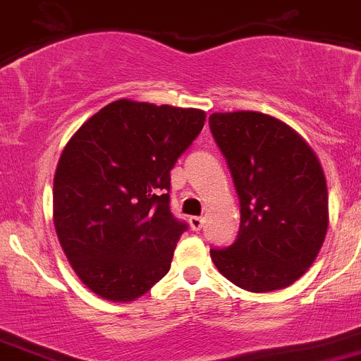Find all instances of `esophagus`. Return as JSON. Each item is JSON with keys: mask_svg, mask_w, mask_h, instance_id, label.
<instances>
[{"mask_svg": "<svg viewBox=\"0 0 361 361\" xmlns=\"http://www.w3.org/2000/svg\"><path fill=\"white\" fill-rule=\"evenodd\" d=\"M188 222H190L192 231H201L202 226H204V219H202V216H190Z\"/></svg>", "mask_w": 361, "mask_h": 361, "instance_id": "obj_1", "label": "esophagus"}]
</instances>
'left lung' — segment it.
<instances>
[{"label":"left lung","instance_id":"obj_1","mask_svg":"<svg viewBox=\"0 0 361 361\" xmlns=\"http://www.w3.org/2000/svg\"><path fill=\"white\" fill-rule=\"evenodd\" d=\"M209 128L240 197V231L212 248L220 274L250 293L289 288L312 266L328 231V188L312 146L255 111L213 113Z\"/></svg>","mask_w":361,"mask_h":361}]
</instances>
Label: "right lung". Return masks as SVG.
Returning a JSON list of instances; mask_svg holds the SVG:
<instances>
[{"instance_id": "obj_1", "label": "right lung", "mask_w": 361, "mask_h": 361, "mask_svg": "<svg viewBox=\"0 0 361 361\" xmlns=\"http://www.w3.org/2000/svg\"><path fill=\"white\" fill-rule=\"evenodd\" d=\"M206 113L121 99L80 125L59 157L52 219L84 286L134 302L171 268L187 224L169 208L171 169Z\"/></svg>"}]
</instances>
